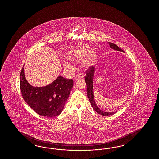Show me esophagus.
I'll list each match as a JSON object with an SVG mask.
<instances>
[{"label":"esophagus","mask_w":159,"mask_h":159,"mask_svg":"<svg viewBox=\"0 0 159 159\" xmlns=\"http://www.w3.org/2000/svg\"><path fill=\"white\" fill-rule=\"evenodd\" d=\"M82 77H83V75H82V73H79L76 75V76L75 77V80H76L79 79H82Z\"/></svg>","instance_id":"obj_1"}]
</instances>
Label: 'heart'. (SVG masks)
Instances as JSON below:
<instances>
[{
  "label": "heart",
  "instance_id": "b5f03b06",
  "mask_svg": "<svg viewBox=\"0 0 159 159\" xmlns=\"http://www.w3.org/2000/svg\"><path fill=\"white\" fill-rule=\"evenodd\" d=\"M90 51V48L88 46H84L80 48H78L76 51H75L73 52L72 53V56L73 58L75 59H81L82 58L86 57ZM97 54L96 52L93 51L90 57L88 59L86 62L84 63V67H89L95 62V60L96 59Z\"/></svg>",
  "mask_w": 159,
  "mask_h": 159
}]
</instances>
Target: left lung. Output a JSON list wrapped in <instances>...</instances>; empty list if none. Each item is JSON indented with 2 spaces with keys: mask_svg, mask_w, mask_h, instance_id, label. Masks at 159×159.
I'll return each instance as SVG.
<instances>
[{
  "mask_svg": "<svg viewBox=\"0 0 159 159\" xmlns=\"http://www.w3.org/2000/svg\"><path fill=\"white\" fill-rule=\"evenodd\" d=\"M110 47L112 49H114L116 51H121L123 52H125L122 49L119 48L116 45L112 43H108ZM94 70L95 67L93 66H92L89 67L86 72V76H85V82L86 83L87 86V96L88 97L90 102L91 103L92 107L94 110V111L98 113V114H100L101 116H109L114 114L115 112H107L101 110L98 106H97L96 102L94 98V92H93V79H94Z\"/></svg>",
  "mask_w": 159,
  "mask_h": 159,
  "instance_id": "1",
  "label": "left lung"
}]
</instances>
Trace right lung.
Segmentation results:
<instances>
[{
	"instance_id": "right-lung-1",
	"label": "right lung",
	"mask_w": 159,
	"mask_h": 159,
	"mask_svg": "<svg viewBox=\"0 0 159 159\" xmlns=\"http://www.w3.org/2000/svg\"><path fill=\"white\" fill-rule=\"evenodd\" d=\"M20 86L24 101L41 116L54 117L62 111L73 86L72 79L59 77L48 86H31L25 79L23 67L20 76Z\"/></svg>"
}]
</instances>
